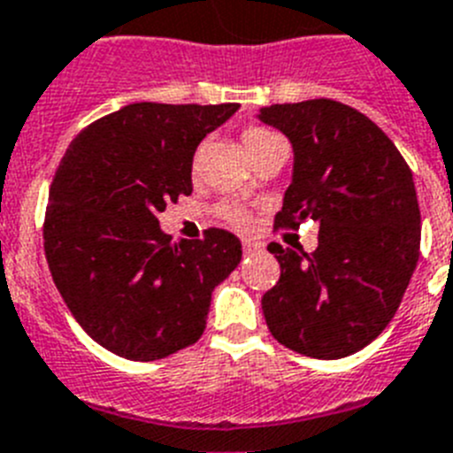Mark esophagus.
Masks as SVG:
<instances>
[{
    "instance_id": "1",
    "label": "esophagus",
    "mask_w": 453,
    "mask_h": 453,
    "mask_svg": "<svg viewBox=\"0 0 453 453\" xmlns=\"http://www.w3.org/2000/svg\"><path fill=\"white\" fill-rule=\"evenodd\" d=\"M242 250H245V254L261 252V250H264V242L254 241V238H245V241H242Z\"/></svg>"
}]
</instances>
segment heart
<instances>
[{
	"label": "heart",
	"instance_id": "obj_1",
	"mask_svg": "<svg viewBox=\"0 0 453 453\" xmlns=\"http://www.w3.org/2000/svg\"><path fill=\"white\" fill-rule=\"evenodd\" d=\"M273 138H278V134H273L266 127H248V129L242 132V145H245L248 155L252 157L254 152H259L268 141H273ZM219 215H222L229 224L238 226V229H248L250 222H252L250 212L245 211L242 205L235 203H224L222 208H219Z\"/></svg>",
	"mask_w": 453,
	"mask_h": 453
}]
</instances>
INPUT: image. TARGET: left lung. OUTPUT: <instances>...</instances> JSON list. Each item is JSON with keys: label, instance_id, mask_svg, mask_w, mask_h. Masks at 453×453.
<instances>
[{"label": "left lung", "instance_id": "obj_1", "mask_svg": "<svg viewBox=\"0 0 453 453\" xmlns=\"http://www.w3.org/2000/svg\"><path fill=\"white\" fill-rule=\"evenodd\" d=\"M259 119L294 148L275 229L319 222L315 252L268 245L280 264L261 298L268 331L305 357H349L387 328L419 261L412 171L372 119L340 101L275 104Z\"/></svg>", "mask_w": 453, "mask_h": 453}]
</instances>
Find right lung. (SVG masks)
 Wrapping results in <instances>:
<instances>
[{
    "instance_id": "add662e5",
    "label": "right lung",
    "mask_w": 453,
    "mask_h": 453,
    "mask_svg": "<svg viewBox=\"0 0 453 453\" xmlns=\"http://www.w3.org/2000/svg\"><path fill=\"white\" fill-rule=\"evenodd\" d=\"M238 104H129L71 141L48 194L43 250L85 334L132 361L194 345L212 289L241 264L234 234L171 242L157 215L192 194V159Z\"/></svg>"
}]
</instances>
